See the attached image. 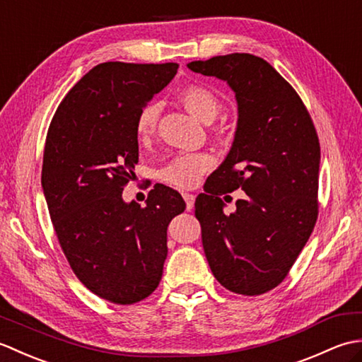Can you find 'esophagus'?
I'll list each match as a JSON object with an SVG mask.
<instances>
[{
  "label": "esophagus",
  "mask_w": 362,
  "mask_h": 362,
  "mask_svg": "<svg viewBox=\"0 0 362 362\" xmlns=\"http://www.w3.org/2000/svg\"><path fill=\"white\" fill-rule=\"evenodd\" d=\"M182 196H183V199H185L187 210H188V211L193 210V206H194V196H193V194H189V193H183Z\"/></svg>",
  "instance_id": "obj_1"
}]
</instances>
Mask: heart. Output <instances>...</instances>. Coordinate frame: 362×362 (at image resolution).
Instances as JSON below:
<instances>
[{
  "instance_id": "obj_1",
  "label": "heart",
  "mask_w": 362,
  "mask_h": 362,
  "mask_svg": "<svg viewBox=\"0 0 362 362\" xmlns=\"http://www.w3.org/2000/svg\"><path fill=\"white\" fill-rule=\"evenodd\" d=\"M179 101L189 115L205 124L218 117L219 101L211 90L202 86H188L179 93ZM160 109L156 103L146 104L136 117L135 130L140 140H148L156 132ZM213 166V160L206 153H187L175 157L161 169L160 177L169 185L189 188L204 173Z\"/></svg>"
}]
</instances>
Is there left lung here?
<instances>
[{"label":"left lung","mask_w":362,"mask_h":362,"mask_svg":"<svg viewBox=\"0 0 362 362\" xmlns=\"http://www.w3.org/2000/svg\"><path fill=\"white\" fill-rule=\"evenodd\" d=\"M191 71L227 82L238 104L233 144L196 199L216 280L259 296L284 280L317 219L320 146L302 99L264 59L247 52L194 60ZM241 187L237 210L219 195Z\"/></svg>","instance_id":"1"}]
</instances>
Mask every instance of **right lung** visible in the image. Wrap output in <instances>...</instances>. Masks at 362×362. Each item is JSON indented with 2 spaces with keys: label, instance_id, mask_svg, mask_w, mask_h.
Wrapping results in <instances>:
<instances>
[{
  "label": "right lung",
  "instance_id": "obj_1",
  "mask_svg": "<svg viewBox=\"0 0 362 362\" xmlns=\"http://www.w3.org/2000/svg\"><path fill=\"white\" fill-rule=\"evenodd\" d=\"M177 64H99L68 91L46 135L42 188L60 247L93 294L118 305L151 296L163 275L166 230L185 202L157 183L124 202L138 163L136 117Z\"/></svg>",
  "mask_w": 362,
  "mask_h": 362
}]
</instances>
